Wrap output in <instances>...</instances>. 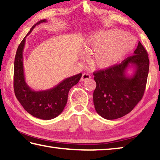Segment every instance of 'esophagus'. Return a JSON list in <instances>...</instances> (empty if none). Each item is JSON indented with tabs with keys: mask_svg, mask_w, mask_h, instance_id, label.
<instances>
[{
	"mask_svg": "<svg viewBox=\"0 0 160 160\" xmlns=\"http://www.w3.org/2000/svg\"><path fill=\"white\" fill-rule=\"evenodd\" d=\"M90 78H91V76L89 74H88V73H83L82 75V77H81V80L85 81L87 80L90 79Z\"/></svg>",
	"mask_w": 160,
	"mask_h": 160,
	"instance_id": "esophagus-1",
	"label": "esophagus"
}]
</instances>
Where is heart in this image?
<instances>
[{"label":"heart","instance_id":"b5f03b06","mask_svg":"<svg viewBox=\"0 0 160 160\" xmlns=\"http://www.w3.org/2000/svg\"><path fill=\"white\" fill-rule=\"evenodd\" d=\"M136 39L129 33L117 29L94 32L88 37L86 51H95L92 64L99 69L112 67L133 50Z\"/></svg>","mask_w":160,"mask_h":160}]
</instances>
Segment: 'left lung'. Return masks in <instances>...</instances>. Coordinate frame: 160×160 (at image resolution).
I'll list each match as a JSON object with an SVG mask.
<instances>
[{
  "mask_svg": "<svg viewBox=\"0 0 160 160\" xmlns=\"http://www.w3.org/2000/svg\"><path fill=\"white\" fill-rule=\"evenodd\" d=\"M131 65L135 68L132 77L126 75ZM150 61L138 42L134 55L109 68L93 72L97 86L93 93L96 112L104 118L112 120L128 114L142 99L145 92Z\"/></svg>",
  "mask_w": 160,
  "mask_h": 160,
  "instance_id": "1",
  "label": "left lung"
}]
</instances>
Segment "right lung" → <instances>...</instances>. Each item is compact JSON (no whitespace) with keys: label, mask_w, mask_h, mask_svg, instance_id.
<instances>
[{"label":"right lung","mask_w":160,"mask_h":160,"mask_svg":"<svg viewBox=\"0 0 160 160\" xmlns=\"http://www.w3.org/2000/svg\"><path fill=\"white\" fill-rule=\"evenodd\" d=\"M47 20L38 22L32 26L27 36L34 27ZM26 36V37H27ZM19 45L14 63V91L16 97L22 106L29 114L43 120L56 118L66 107L69 90L79 82L82 73L66 78L54 88L47 90L34 91L27 85L24 75L22 53L25 45V38Z\"/></svg>","instance_id":"1"}]
</instances>
